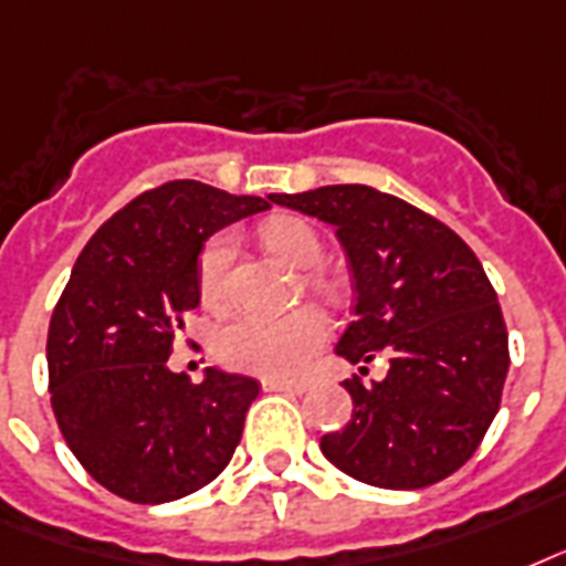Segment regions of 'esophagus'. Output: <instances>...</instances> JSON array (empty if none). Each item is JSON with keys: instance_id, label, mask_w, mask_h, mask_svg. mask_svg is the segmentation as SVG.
Returning <instances> with one entry per match:
<instances>
[{"instance_id": "1", "label": "esophagus", "mask_w": 566, "mask_h": 566, "mask_svg": "<svg viewBox=\"0 0 566 566\" xmlns=\"http://www.w3.org/2000/svg\"><path fill=\"white\" fill-rule=\"evenodd\" d=\"M262 389H269V392H295V396H301V392H306V389H310V384H306V380L265 378L262 380Z\"/></svg>"}]
</instances>
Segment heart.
I'll return each mask as SVG.
<instances>
[{"mask_svg": "<svg viewBox=\"0 0 566 566\" xmlns=\"http://www.w3.org/2000/svg\"><path fill=\"white\" fill-rule=\"evenodd\" d=\"M262 242L269 251L292 262L295 269H315L324 256V244L313 227L301 218H274L262 227ZM235 242L230 233L214 235L200 253L197 283L209 306L223 304L230 289ZM327 339V322L318 310H297L280 315H235L214 336V354L223 366L251 371L262 378H292L304 369Z\"/></svg>", "mask_w": 566, "mask_h": 566, "instance_id": "heart-1", "label": "heart"}]
</instances>
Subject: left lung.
<instances>
[{
  "instance_id": "obj_1",
  "label": "left lung",
  "mask_w": 566,
  "mask_h": 566,
  "mask_svg": "<svg viewBox=\"0 0 566 566\" xmlns=\"http://www.w3.org/2000/svg\"><path fill=\"white\" fill-rule=\"evenodd\" d=\"M271 200L331 223L348 256L357 304L336 354L348 363L389 357L384 380H345L352 422L324 433V458L384 490L449 479L488 433L511 363L505 318L479 256L446 223L371 186Z\"/></svg>"
}]
</instances>
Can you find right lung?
<instances>
[{
  "label": "right lung",
  "instance_id": "obj_1",
  "mask_svg": "<svg viewBox=\"0 0 566 566\" xmlns=\"http://www.w3.org/2000/svg\"><path fill=\"white\" fill-rule=\"evenodd\" d=\"M271 209L262 197L177 179L144 191L94 233L46 336L52 413L76 461L115 496L174 502L223 472L260 384L170 371L182 315L200 304L209 235Z\"/></svg>",
  "mask_w": 566,
  "mask_h": 566
}]
</instances>
